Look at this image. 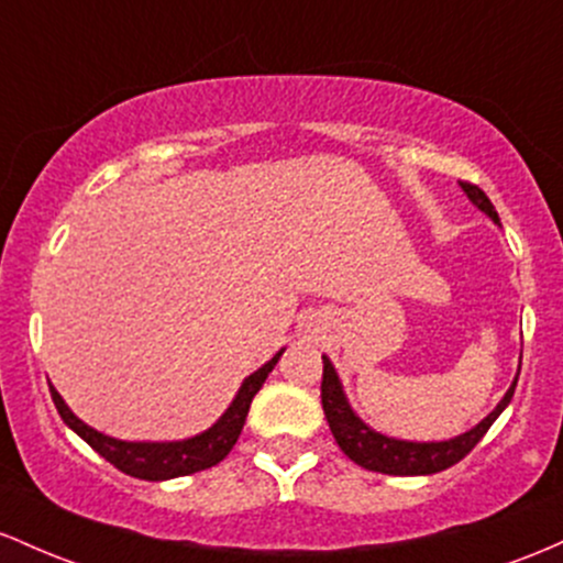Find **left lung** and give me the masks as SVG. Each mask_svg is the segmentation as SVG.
Listing matches in <instances>:
<instances>
[{
	"label": "left lung",
	"instance_id": "8db88e82",
	"mask_svg": "<svg viewBox=\"0 0 563 563\" xmlns=\"http://www.w3.org/2000/svg\"><path fill=\"white\" fill-rule=\"evenodd\" d=\"M460 186H463V191L468 194V199L478 207V210L489 214L495 223H500L495 205H492L489 197H486L476 183L463 180ZM324 358V372H321V407H324L334 441H338L340 450L349 454L356 465L375 473H388V476H428V473L452 468L454 463H460V460L484 439V433L489 431L492 422L500 418L503 409L508 407L510 399H514L516 383H519V377H516L514 385L508 388V394H505L503 401L495 407V412L478 422L476 428H471L468 433L450 441L415 444V441L388 439V435L375 433L372 428H366L364 422L351 412L343 394V385H340L338 375H334V366L330 364V358Z\"/></svg>",
	"mask_w": 563,
	"mask_h": 563
}]
</instances>
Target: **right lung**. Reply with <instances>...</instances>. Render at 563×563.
I'll list each match as a JSON object with an SVG mask.
<instances>
[{
    "label": "right lung",
    "instance_id": "1",
    "mask_svg": "<svg viewBox=\"0 0 563 563\" xmlns=\"http://www.w3.org/2000/svg\"><path fill=\"white\" fill-rule=\"evenodd\" d=\"M279 356L282 351L268 364H263L255 375H250L244 380L242 388H239V396L229 407V412L214 422L210 431L186 441H173V444H132V441H117L111 435L98 433L87 422H81L66 407V401L60 399V394L53 385H49V396H53L55 409H58L63 422L71 431H77L100 457L109 460L113 468L128 473V476L145 478V482H164V478H178L188 476V473L212 468V465H218L233 450V444H236L239 433L244 428V420H247L250 404L255 399L257 390L263 388L265 377H268V372L279 362Z\"/></svg>",
    "mask_w": 563,
    "mask_h": 563
}]
</instances>
